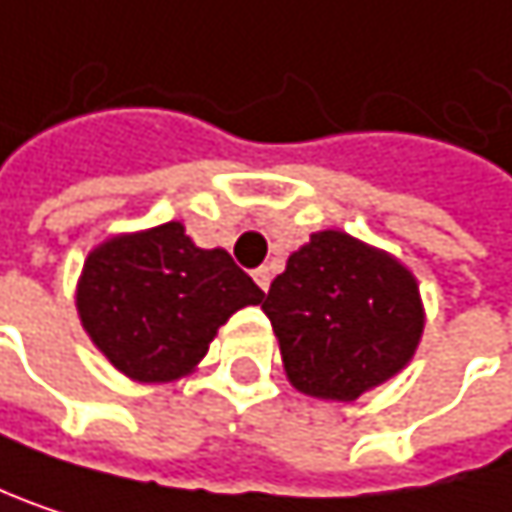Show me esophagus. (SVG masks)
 Here are the masks:
<instances>
[{"instance_id":"1","label":"esophagus","mask_w":512,"mask_h":512,"mask_svg":"<svg viewBox=\"0 0 512 512\" xmlns=\"http://www.w3.org/2000/svg\"><path fill=\"white\" fill-rule=\"evenodd\" d=\"M271 277H274V274H271V268H268V265H262V268H256V271H253V280H256V286H259L262 292H268Z\"/></svg>"}]
</instances>
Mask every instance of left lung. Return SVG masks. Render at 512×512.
<instances>
[{"label":"left lung","mask_w":512,"mask_h":512,"mask_svg":"<svg viewBox=\"0 0 512 512\" xmlns=\"http://www.w3.org/2000/svg\"><path fill=\"white\" fill-rule=\"evenodd\" d=\"M286 379L313 399L355 402L399 376L423 337L417 277L387 250L322 229L298 247L265 301Z\"/></svg>","instance_id":"8db88e82"}]
</instances>
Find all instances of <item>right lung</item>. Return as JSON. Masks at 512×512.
<instances>
[{"mask_svg":"<svg viewBox=\"0 0 512 512\" xmlns=\"http://www.w3.org/2000/svg\"><path fill=\"white\" fill-rule=\"evenodd\" d=\"M262 298L223 247H196L178 220L101 241L77 280L83 331L139 384L190 376L220 325Z\"/></svg>","mask_w":512,"mask_h":512,"instance_id":"right-lung-1","label":"right lung"}]
</instances>
